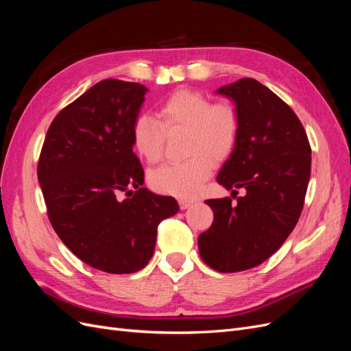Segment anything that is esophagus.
I'll use <instances>...</instances> for the list:
<instances>
[{
	"label": "esophagus",
	"instance_id": "obj_1",
	"mask_svg": "<svg viewBox=\"0 0 351 351\" xmlns=\"http://www.w3.org/2000/svg\"><path fill=\"white\" fill-rule=\"evenodd\" d=\"M178 205H180V209H187L189 206L193 205V200L192 199H178Z\"/></svg>",
	"mask_w": 351,
	"mask_h": 351
}]
</instances>
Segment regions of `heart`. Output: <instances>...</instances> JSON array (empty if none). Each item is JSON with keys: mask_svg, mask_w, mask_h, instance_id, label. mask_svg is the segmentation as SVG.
<instances>
[{"mask_svg": "<svg viewBox=\"0 0 351 351\" xmlns=\"http://www.w3.org/2000/svg\"><path fill=\"white\" fill-rule=\"evenodd\" d=\"M158 115L139 114L132 129L133 146L147 164L161 161L167 130H187V154L182 162H169L149 174L156 192L174 196L196 195L214 171L215 161L236 149L240 136V115L231 102H212L206 95L180 89L159 104Z\"/></svg>", "mask_w": 351, "mask_h": 351, "instance_id": "obj_1", "label": "heart"}]
</instances>
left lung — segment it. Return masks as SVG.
I'll return each mask as SVG.
<instances>
[{
	"instance_id": "left-lung-1",
	"label": "left lung",
	"mask_w": 351,
	"mask_h": 351,
	"mask_svg": "<svg viewBox=\"0 0 351 351\" xmlns=\"http://www.w3.org/2000/svg\"><path fill=\"white\" fill-rule=\"evenodd\" d=\"M236 104L240 136L217 182L244 196L209 199L214 222L197 239L199 254L218 272L258 267L277 252L300 218L311 177V145L299 117L258 80L217 90Z\"/></svg>"
}]
</instances>
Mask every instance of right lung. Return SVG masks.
Wrapping results in <instances>:
<instances>
[{"label": "right lung", "mask_w": 351, "mask_h": 351, "mask_svg": "<svg viewBox=\"0 0 351 351\" xmlns=\"http://www.w3.org/2000/svg\"><path fill=\"white\" fill-rule=\"evenodd\" d=\"M147 89L105 79L52 120L39 155L38 180L61 241L108 274H132L151 261L156 230L178 212L177 200L142 187L132 129Z\"/></svg>", "instance_id": "1"}]
</instances>
